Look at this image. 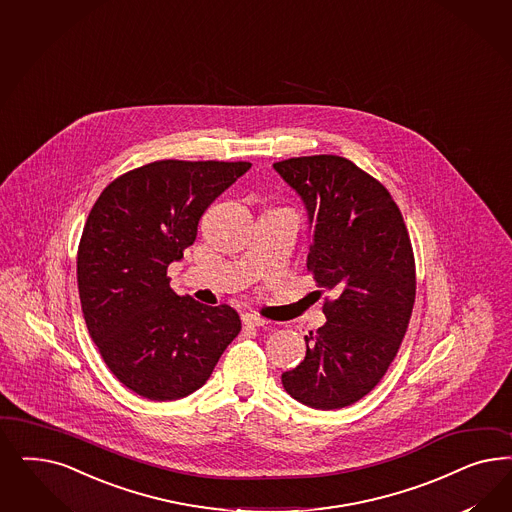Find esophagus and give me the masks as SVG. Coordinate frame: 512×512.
I'll return each instance as SVG.
<instances>
[{"label": "esophagus", "mask_w": 512, "mask_h": 512, "mask_svg": "<svg viewBox=\"0 0 512 512\" xmlns=\"http://www.w3.org/2000/svg\"><path fill=\"white\" fill-rule=\"evenodd\" d=\"M241 320H243V324H245V326H252V328H260V326L269 324L265 318H262V316H258V314L254 313L243 314V316H241Z\"/></svg>", "instance_id": "34e87169"}]
</instances>
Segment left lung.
I'll return each instance as SVG.
<instances>
[{
	"label": "left lung",
	"mask_w": 512,
	"mask_h": 512,
	"mask_svg": "<svg viewBox=\"0 0 512 512\" xmlns=\"http://www.w3.org/2000/svg\"><path fill=\"white\" fill-rule=\"evenodd\" d=\"M273 167L305 205L314 281L337 294L282 386L307 407L343 409L379 384L405 337L416 296L411 239L390 192L347 158L303 156Z\"/></svg>",
	"instance_id": "8db88e82"
}]
</instances>
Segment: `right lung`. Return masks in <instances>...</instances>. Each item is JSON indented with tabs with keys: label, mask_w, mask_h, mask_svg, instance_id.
I'll return each instance as SVG.
<instances>
[{
	"label": "right lung",
	"mask_w": 512,
	"mask_h": 512,
	"mask_svg": "<svg viewBox=\"0 0 512 512\" xmlns=\"http://www.w3.org/2000/svg\"><path fill=\"white\" fill-rule=\"evenodd\" d=\"M250 165L152 162L111 182L88 215L77 254L86 328L116 379L141 397L190 396L241 331L230 305L177 296L167 267L196 241L205 209Z\"/></svg>",
	"instance_id": "add662e5"
}]
</instances>
